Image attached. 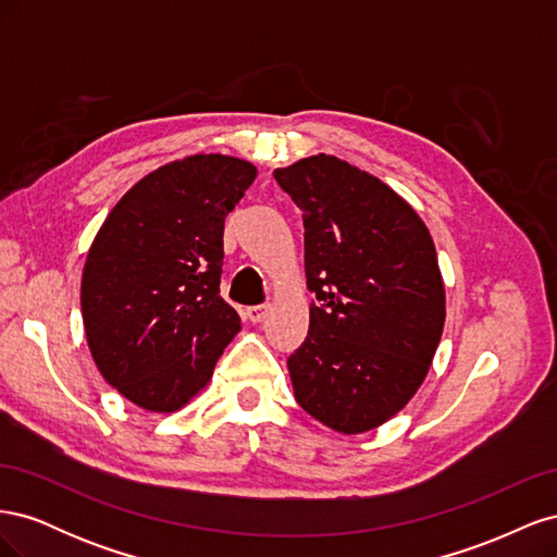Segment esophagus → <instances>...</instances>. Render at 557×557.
Returning <instances> with one entry per match:
<instances>
[{"instance_id":"esophagus-1","label":"esophagus","mask_w":557,"mask_h":557,"mask_svg":"<svg viewBox=\"0 0 557 557\" xmlns=\"http://www.w3.org/2000/svg\"><path fill=\"white\" fill-rule=\"evenodd\" d=\"M246 318L250 320V323H262V320L269 315V305H258V307H248L246 311Z\"/></svg>"}]
</instances>
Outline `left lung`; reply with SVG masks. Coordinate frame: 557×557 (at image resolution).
<instances>
[{
	"label": "left lung",
	"instance_id": "left-lung-1",
	"mask_svg": "<svg viewBox=\"0 0 557 557\" xmlns=\"http://www.w3.org/2000/svg\"><path fill=\"white\" fill-rule=\"evenodd\" d=\"M301 209L309 334L288 358L295 399L360 434L404 409L428 376L446 318L425 223L395 190L334 156L274 172Z\"/></svg>",
	"mask_w": 557,
	"mask_h": 557
}]
</instances>
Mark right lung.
Returning a JSON list of instances; mask_svg holds the SVG:
<instances>
[{"instance_id": "right-lung-1", "label": "right lung", "mask_w": 557, "mask_h": 557, "mask_svg": "<svg viewBox=\"0 0 557 557\" xmlns=\"http://www.w3.org/2000/svg\"><path fill=\"white\" fill-rule=\"evenodd\" d=\"M256 174L221 153L164 164L123 195L88 250L90 352L107 383L146 411L188 404L242 330L221 297L223 230Z\"/></svg>"}]
</instances>
